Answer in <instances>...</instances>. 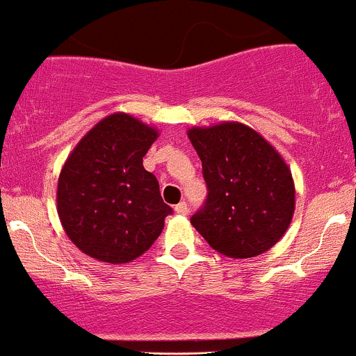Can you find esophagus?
<instances>
[{"mask_svg": "<svg viewBox=\"0 0 356 356\" xmlns=\"http://www.w3.org/2000/svg\"><path fill=\"white\" fill-rule=\"evenodd\" d=\"M175 211H177V214H179V216H185V214L188 213V206H186V202H179L177 204V207H175Z\"/></svg>", "mask_w": 356, "mask_h": 356, "instance_id": "1", "label": "esophagus"}]
</instances>
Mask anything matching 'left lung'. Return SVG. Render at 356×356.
I'll return each mask as SVG.
<instances>
[{
    "mask_svg": "<svg viewBox=\"0 0 356 356\" xmlns=\"http://www.w3.org/2000/svg\"><path fill=\"white\" fill-rule=\"evenodd\" d=\"M202 161L207 199L190 218L207 244L227 258H254L289 228L296 207L291 168L256 129L237 121L186 131Z\"/></svg>",
    "mask_w": 356,
    "mask_h": 356,
    "instance_id": "1",
    "label": "left lung"
}]
</instances>
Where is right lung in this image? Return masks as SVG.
Returning <instances> with one entry per match:
<instances>
[{
    "mask_svg": "<svg viewBox=\"0 0 356 356\" xmlns=\"http://www.w3.org/2000/svg\"><path fill=\"white\" fill-rule=\"evenodd\" d=\"M159 136L154 126L114 112L98 121L63 163L57 213L67 237L90 258L112 265L149 251L173 213L143 156Z\"/></svg>",
    "mask_w": 356,
    "mask_h": 356,
    "instance_id": "1",
    "label": "right lung"
}]
</instances>
